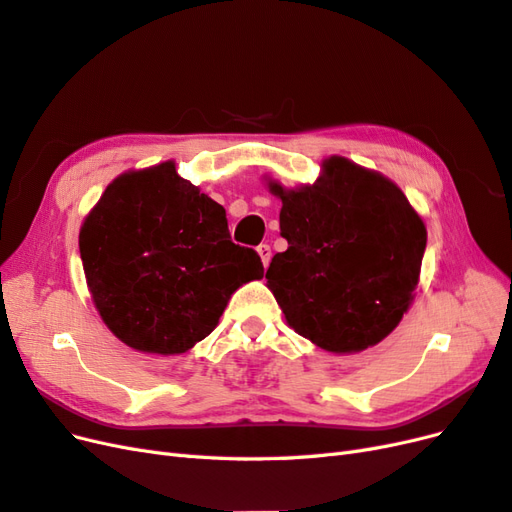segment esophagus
I'll return each mask as SVG.
<instances>
[{
	"instance_id": "esophagus-1",
	"label": "esophagus",
	"mask_w": 512,
	"mask_h": 512,
	"mask_svg": "<svg viewBox=\"0 0 512 512\" xmlns=\"http://www.w3.org/2000/svg\"><path fill=\"white\" fill-rule=\"evenodd\" d=\"M257 253H259V257H261L263 266L268 268V263H270V259H272V249H270V246H268V244H259V246H257Z\"/></svg>"
}]
</instances>
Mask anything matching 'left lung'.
<instances>
[{"label":"left lung","instance_id":"8db88e82","mask_svg":"<svg viewBox=\"0 0 512 512\" xmlns=\"http://www.w3.org/2000/svg\"><path fill=\"white\" fill-rule=\"evenodd\" d=\"M268 287L287 323L329 353H357L389 336L419 283L427 232L402 189L344 157L315 185L285 189Z\"/></svg>","mask_w":512,"mask_h":512}]
</instances>
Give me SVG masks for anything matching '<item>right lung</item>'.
Here are the masks:
<instances>
[{
    "instance_id": "right-lung-1",
    "label": "right lung",
    "mask_w": 512,
    "mask_h": 512,
    "mask_svg": "<svg viewBox=\"0 0 512 512\" xmlns=\"http://www.w3.org/2000/svg\"><path fill=\"white\" fill-rule=\"evenodd\" d=\"M78 246L97 312L142 353L189 351L232 293L263 276L259 255L229 238L225 208L180 178L174 161L114 178Z\"/></svg>"
}]
</instances>
